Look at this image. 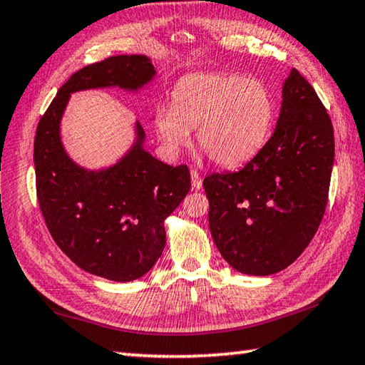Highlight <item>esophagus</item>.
I'll return each mask as SVG.
<instances>
[{
	"mask_svg": "<svg viewBox=\"0 0 365 365\" xmlns=\"http://www.w3.org/2000/svg\"><path fill=\"white\" fill-rule=\"evenodd\" d=\"M190 175H191V187H193L195 190H201V187H202V180H201L200 174H197V170L191 169V170H190Z\"/></svg>",
	"mask_w": 365,
	"mask_h": 365,
	"instance_id": "34e87169",
	"label": "esophagus"
}]
</instances>
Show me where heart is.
Segmentation results:
<instances>
[{
	"instance_id": "b5f03b06",
	"label": "heart",
	"mask_w": 365,
	"mask_h": 365,
	"mask_svg": "<svg viewBox=\"0 0 365 365\" xmlns=\"http://www.w3.org/2000/svg\"><path fill=\"white\" fill-rule=\"evenodd\" d=\"M274 117L267 86L233 73H193L182 78L172 93V106L158 109L154 127L168 151L190 143L214 164L233 168L251 159L262 146Z\"/></svg>"
}]
</instances>
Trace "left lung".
Here are the masks:
<instances>
[{
	"label": "left lung",
	"mask_w": 365,
	"mask_h": 365,
	"mask_svg": "<svg viewBox=\"0 0 365 365\" xmlns=\"http://www.w3.org/2000/svg\"><path fill=\"white\" fill-rule=\"evenodd\" d=\"M282 98L262 150L242 170L202 182L214 243L246 275L277 274L293 264L316 235L329 197L335 159L330 115L296 69Z\"/></svg>",
	"instance_id": "obj_1"
}]
</instances>
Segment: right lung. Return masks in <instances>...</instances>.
<instances>
[{
	"mask_svg": "<svg viewBox=\"0 0 365 365\" xmlns=\"http://www.w3.org/2000/svg\"><path fill=\"white\" fill-rule=\"evenodd\" d=\"M154 76L151 59L143 54L86 66L61 86L36 127V197L49 233L80 269L114 282L140 279L163 255L164 220L190 191V170L153 158L143 148L140 122L125 156L110 168L88 170L66 153L61 119L76 91L109 86L138 91Z\"/></svg>",
	"mask_w": 365,
	"mask_h": 365,
	"instance_id": "obj_1",
	"label": "right lung"
}]
</instances>
